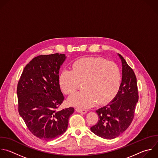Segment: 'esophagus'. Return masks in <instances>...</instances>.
<instances>
[{
	"mask_svg": "<svg viewBox=\"0 0 158 158\" xmlns=\"http://www.w3.org/2000/svg\"><path fill=\"white\" fill-rule=\"evenodd\" d=\"M76 111L79 112V113H81V114H86L87 113V110H84V109H78V108H76Z\"/></svg>",
	"mask_w": 158,
	"mask_h": 158,
	"instance_id": "esophagus-1",
	"label": "esophagus"
}]
</instances>
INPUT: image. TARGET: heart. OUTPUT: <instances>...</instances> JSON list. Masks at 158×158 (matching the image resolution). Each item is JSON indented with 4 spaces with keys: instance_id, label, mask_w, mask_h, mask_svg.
<instances>
[{
    "instance_id": "heart-1",
    "label": "heart",
    "mask_w": 158,
    "mask_h": 158,
    "mask_svg": "<svg viewBox=\"0 0 158 158\" xmlns=\"http://www.w3.org/2000/svg\"><path fill=\"white\" fill-rule=\"evenodd\" d=\"M122 76L118 66L102 58L86 57L75 61L72 70L63 69L59 82L63 92L71 94L84 82V90L70 96L68 102L72 106L85 109L93 106L95 101L101 105L111 101L117 95Z\"/></svg>"
}]
</instances>
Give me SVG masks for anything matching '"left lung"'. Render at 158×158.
<instances>
[{
    "instance_id": "left-lung-1",
    "label": "left lung",
    "mask_w": 158,
    "mask_h": 158,
    "mask_svg": "<svg viewBox=\"0 0 158 158\" xmlns=\"http://www.w3.org/2000/svg\"><path fill=\"white\" fill-rule=\"evenodd\" d=\"M122 79L118 93L106 106L96 110L98 120L90 130L97 136L112 139L120 136L130 125L138 101L136 77L122 55Z\"/></svg>"
}]
</instances>
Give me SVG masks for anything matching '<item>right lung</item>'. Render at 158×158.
<instances>
[{
    "label": "right lung",
    "mask_w": 158,
    "mask_h": 158,
    "mask_svg": "<svg viewBox=\"0 0 158 158\" xmlns=\"http://www.w3.org/2000/svg\"><path fill=\"white\" fill-rule=\"evenodd\" d=\"M66 56L55 53L34 58L24 68L18 82L19 112L37 138L50 141L67 130L73 107L57 110L64 96L59 72Z\"/></svg>",
    "instance_id": "obj_1"
}]
</instances>
